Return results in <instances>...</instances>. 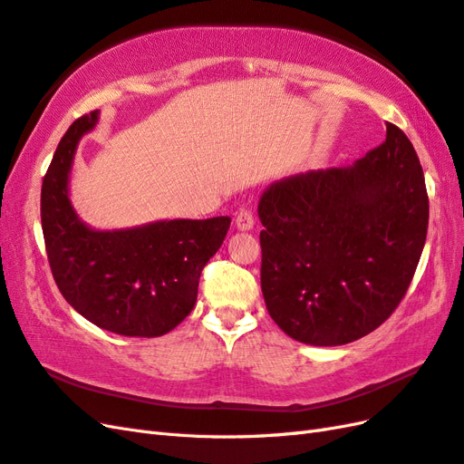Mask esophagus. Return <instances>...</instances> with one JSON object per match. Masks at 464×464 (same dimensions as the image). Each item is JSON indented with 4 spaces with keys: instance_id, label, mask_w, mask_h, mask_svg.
Returning a JSON list of instances; mask_svg holds the SVG:
<instances>
[{
    "instance_id": "esophagus-1",
    "label": "esophagus",
    "mask_w": 464,
    "mask_h": 464,
    "mask_svg": "<svg viewBox=\"0 0 464 464\" xmlns=\"http://www.w3.org/2000/svg\"><path fill=\"white\" fill-rule=\"evenodd\" d=\"M236 228L242 230V232H249L254 228V215L249 210L242 208L240 212L236 215Z\"/></svg>"
}]
</instances>
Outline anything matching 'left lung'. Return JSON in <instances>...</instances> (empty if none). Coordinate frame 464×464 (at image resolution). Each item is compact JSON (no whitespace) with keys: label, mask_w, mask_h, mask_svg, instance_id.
<instances>
[{"label":"left lung","mask_w":464,"mask_h":464,"mask_svg":"<svg viewBox=\"0 0 464 464\" xmlns=\"http://www.w3.org/2000/svg\"><path fill=\"white\" fill-rule=\"evenodd\" d=\"M261 291L293 340L332 347L377 330L406 295L423 252L430 201L408 136L345 168L273 181L259 197Z\"/></svg>","instance_id":"1"}]
</instances>
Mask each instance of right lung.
Listing matches in <instances>:
<instances>
[{
	"label": "right lung",
	"mask_w": 464,
	"mask_h": 464,
	"mask_svg": "<svg viewBox=\"0 0 464 464\" xmlns=\"http://www.w3.org/2000/svg\"><path fill=\"white\" fill-rule=\"evenodd\" d=\"M99 111L62 136L43 179L41 220L60 293L73 310L107 332L158 337L181 324L197 303L198 277L218 252L230 217L156 220L142 227L95 230L70 198V171L83 134Z\"/></svg>",
	"instance_id": "obj_1"
}]
</instances>
